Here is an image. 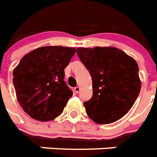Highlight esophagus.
Instances as JSON below:
<instances>
[{"mask_svg": "<svg viewBox=\"0 0 157 157\" xmlns=\"http://www.w3.org/2000/svg\"><path fill=\"white\" fill-rule=\"evenodd\" d=\"M80 91V87L79 86H76V87H75V92L76 94L79 93Z\"/></svg>", "mask_w": 157, "mask_h": 157, "instance_id": "obj_1", "label": "esophagus"}]
</instances>
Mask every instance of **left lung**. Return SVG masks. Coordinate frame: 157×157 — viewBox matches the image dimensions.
I'll return each instance as SVG.
<instances>
[{
    "label": "left lung",
    "instance_id": "8db88e82",
    "mask_svg": "<svg viewBox=\"0 0 157 157\" xmlns=\"http://www.w3.org/2000/svg\"><path fill=\"white\" fill-rule=\"evenodd\" d=\"M78 56L92 77L93 96L83 103L97 124H110L132 108L140 91L138 65L121 50L112 47L78 48Z\"/></svg>",
    "mask_w": 157,
    "mask_h": 157
}]
</instances>
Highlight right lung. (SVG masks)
Wrapping results in <instances>:
<instances>
[{
  "mask_svg": "<svg viewBox=\"0 0 157 157\" xmlns=\"http://www.w3.org/2000/svg\"><path fill=\"white\" fill-rule=\"evenodd\" d=\"M75 49L39 48L25 55L13 71L17 101L26 113L40 121L59 116L73 94L64 82V69Z\"/></svg>",
  "mask_w": 157,
  "mask_h": 157,
  "instance_id": "right-lung-1",
  "label": "right lung"
}]
</instances>
